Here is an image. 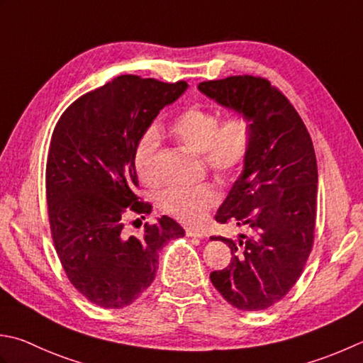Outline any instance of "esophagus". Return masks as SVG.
<instances>
[{
    "label": "esophagus",
    "instance_id": "34e87169",
    "mask_svg": "<svg viewBox=\"0 0 363 363\" xmlns=\"http://www.w3.org/2000/svg\"><path fill=\"white\" fill-rule=\"evenodd\" d=\"M186 234H187V236H190V238H198V239H203V238H204L203 231L196 230V228H187V230H186Z\"/></svg>",
    "mask_w": 363,
    "mask_h": 363
}]
</instances>
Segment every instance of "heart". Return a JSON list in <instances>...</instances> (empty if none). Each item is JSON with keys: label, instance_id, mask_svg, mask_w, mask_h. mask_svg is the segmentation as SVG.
<instances>
[{"label": "heart", "instance_id": "b5f03b06", "mask_svg": "<svg viewBox=\"0 0 363 363\" xmlns=\"http://www.w3.org/2000/svg\"><path fill=\"white\" fill-rule=\"evenodd\" d=\"M169 132L194 154H203V162L212 173L231 177L244 165L252 146L250 123L244 116H233L220 123L218 113L203 106H190L177 115ZM160 147V133L149 127L137 141L133 167L138 177L147 186L157 182L155 159ZM163 212L182 223H200L208 211L218 203V191L212 184L196 187H172L157 198Z\"/></svg>", "mask_w": 363, "mask_h": 363}]
</instances>
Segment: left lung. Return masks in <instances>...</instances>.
Returning <instances> with one entry per match:
<instances>
[{"instance_id": "1", "label": "left lung", "mask_w": 363, "mask_h": 363, "mask_svg": "<svg viewBox=\"0 0 363 363\" xmlns=\"http://www.w3.org/2000/svg\"><path fill=\"white\" fill-rule=\"evenodd\" d=\"M206 97L250 123L252 146L242 173L220 206L218 223L244 226L231 262L211 274L226 302L247 311L269 308L299 279L315 238L318 165L299 113L264 78L228 77L198 84Z\"/></svg>"}]
</instances>
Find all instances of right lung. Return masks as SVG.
I'll list each match as a JSON object with an SVG mask.
<instances>
[{
  "label": "right lung",
  "instance_id": "add662e5",
  "mask_svg": "<svg viewBox=\"0 0 363 363\" xmlns=\"http://www.w3.org/2000/svg\"><path fill=\"white\" fill-rule=\"evenodd\" d=\"M187 88L121 75L77 99L55 127L45 173L50 230L70 283L99 307L132 303L155 279L160 248L186 234L168 216L145 225L141 238L123 228L130 212L152 209L135 195L137 141Z\"/></svg>",
  "mask_w": 363,
  "mask_h": 363
}]
</instances>
